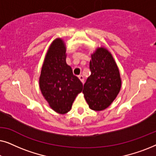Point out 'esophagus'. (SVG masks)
<instances>
[{"label":"esophagus","mask_w":156,"mask_h":156,"mask_svg":"<svg viewBox=\"0 0 156 156\" xmlns=\"http://www.w3.org/2000/svg\"><path fill=\"white\" fill-rule=\"evenodd\" d=\"M79 79H80V80L81 82H82V83L84 82V76H83L82 75H80V76H79Z\"/></svg>","instance_id":"esophagus-1"}]
</instances>
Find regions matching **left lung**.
<instances>
[{
  "instance_id": "8db88e82",
  "label": "left lung",
  "mask_w": 156,
  "mask_h": 156,
  "mask_svg": "<svg viewBox=\"0 0 156 156\" xmlns=\"http://www.w3.org/2000/svg\"><path fill=\"white\" fill-rule=\"evenodd\" d=\"M91 57V74L82 93L89 107L99 112L108 108L116 99L121 87V79L118 66L107 49L97 48Z\"/></svg>"
}]
</instances>
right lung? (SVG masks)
Listing matches in <instances>:
<instances>
[{"instance_id":"1","label":"right lung","mask_w":156,"mask_h":156,"mask_svg":"<svg viewBox=\"0 0 156 156\" xmlns=\"http://www.w3.org/2000/svg\"><path fill=\"white\" fill-rule=\"evenodd\" d=\"M66 44L60 37L49 47L39 78L40 89L44 99L55 112L67 114L83 85L66 63Z\"/></svg>"}]
</instances>
